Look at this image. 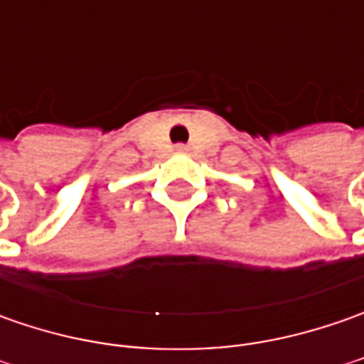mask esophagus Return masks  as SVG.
Returning a JSON list of instances; mask_svg holds the SVG:
<instances>
[{"instance_id":"1","label":"esophagus","mask_w":364,"mask_h":364,"mask_svg":"<svg viewBox=\"0 0 364 364\" xmlns=\"http://www.w3.org/2000/svg\"><path fill=\"white\" fill-rule=\"evenodd\" d=\"M176 151H182V154H184V151H188V146H186V144H178V146H176Z\"/></svg>"}]
</instances>
